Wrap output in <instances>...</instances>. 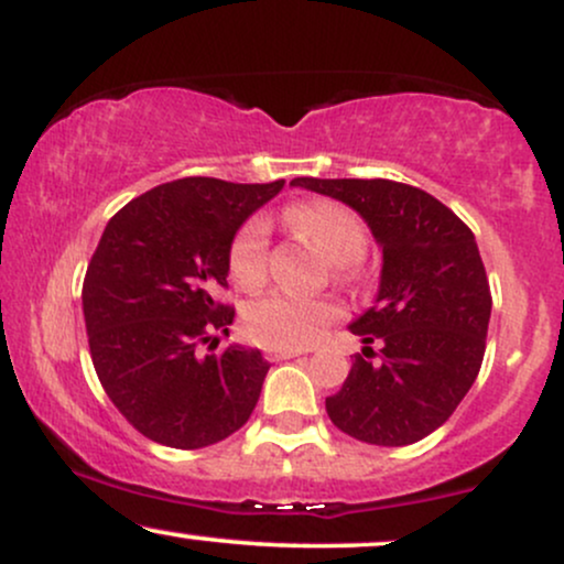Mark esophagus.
Wrapping results in <instances>:
<instances>
[{"label": "esophagus", "instance_id": "obj_1", "mask_svg": "<svg viewBox=\"0 0 564 564\" xmlns=\"http://www.w3.org/2000/svg\"><path fill=\"white\" fill-rule=\"evenodd\" d=\"M300 355H302L300 349H268V351H264V357H268L270 362H283V359L300 357Z\"/></svg>", "mask_w": 564, "mask_h": 564}]
</instances>
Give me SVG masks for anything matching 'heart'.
<instances>
[{
    "label": "heart",
    "mask_w": 564,
    "mask_h": 564,
    "mask_svg": "<svg viewBox=\"0 0 564 564\" xmlns=\"http://www.w3.org/2000/svg\"><path fill=\"white\" fill-rule=\"evenodd\" d=\"M289 226L307 234L336 264L359 262L368 249V230L351 209L334 202H304L286 213ZM270 230L262 217H252L236 230L228 247L230 275L243 286H254L268 270ZM341 315L336 302L294 296L273 291L249 302L243 310V328L257 344L278 349H300L315 344L330 323Z\"/></svg>",
    "instance_id": "heart-1"
}]
</instances>
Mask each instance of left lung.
<instances>
[{
    "instance_id": "left-lung-1",
    "label": "left lung",
    "mask_w": 564,
    "mask_h": 564,
    "mask_svg": "<svg viewBox=\"0 0 564 564\" xmlns=\"http://www.w3.org/2000/svg\"><path fill=\"white\" fill-rule=\"evenodd\" d=\"M291 186L344 202L383 252L370 310L349 330L382 344L361 355L325 410L338 431L376 446H406L449 420L476 383L491 291L473 230L423 188L386 178H294Z\"/></svg>"
}]
</instances>
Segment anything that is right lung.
I'll return each instance as SVG.
<instances>
[{"label":"right lung","instance_id":"right-lung-1","mask_svg":"<svg viewBox=\"0 0 564 564\" xmlns=\"http://www.w3.org/2000/svg\"><path fill=\"white\" fill-rule=\"evenodd\" d=\"M273 183L178 178L135 196L107 223L84 278L91 362L123 417L173 449H202L247 423L270 365L260 349L199 347L228 334V247ZM213 347V344H209Z\"/></svg>","mask_w":564,"mask_h":564}]
</instances>
